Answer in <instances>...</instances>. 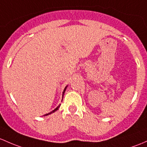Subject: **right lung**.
Returning <instances> with one entry per match:
<instances>
[{
	"label": "right lung",
	"mask_w": 147,
	"mask_h": 147,
	"mask_svg": "<svg viewBox=\"0 0 147 147\" xmlns=\"http://www.w3.org/2000/svg\"><path fill=\"white\" fill-rule=\"evenodd\" d=\"M67 86H66L65 87V89H64V90H63V95H64V94H65V90H66V89H67ZM62 101H63V99H62ZM60 106H61V104L59 105V106H58V107L57 108H55V109H54L53 111H52L51 112H50V113H46V114H45V115H50V114H51V113H54L55 112V111H56L57 110H58V109H59L60 108Z\"/></svg>",
	"instance_id": "1"
}]
</instances>
